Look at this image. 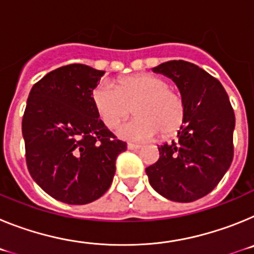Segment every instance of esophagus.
I'll return each instance as SVG.
<instances>
[{"label": "esophagus", "mask_w": 254, "mask_h": 254, "mask_svg": "<svg viewBox=\"0 0 254 254\" xmlns=\"http://www.w3.org/2000/svg\"><path fill=\"white\" fill-rule=\"evenodd\" d=\"M127 149L128 150H138L140 145H134V143H127Z\"/></svg>", "instance_id": "esophagus-1"}]
</instances>
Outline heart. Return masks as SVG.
I'll use <instances>...</instances> for the list:
<instances>
[{"label": "heart", "mask_w": 254, "mask_h": 254, "mask_svg": "<svg viewBox=\"0 0 254 254\" xmlns=\"http://www.w3.org/2000/svg\"><path fill=\"white\" fill-rule=\"evenodd\" d=\"M96 116L109 129L117 128L132 112L131 122L122 126L118 136L125 140L143 141L172 137L183 125L185 100L178 91L169 87L164 77L152 73H136L117 80L116 86L102 81L91 91Z\"/></svg>", "instance_id": "1"}]
</instances>
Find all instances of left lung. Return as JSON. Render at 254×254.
<instances>
[{
  "instance_id": "left-lung-1",
  "label": "left lung",
  "mask_w": 254,
  "mask_h": 254,
  "mask_svg": "<svg viewBox=\"0 0 254 254\" xmlns=\"http://www.w3.org/2000/svg\"><path fill=\"white\" fill-rule=\"evenodd\" d=\"M172 78L185 100L178 140L163 143L159 160L146 168L159 194L176 202H192L210 193L233 161L235 116L219 80L186 61H169L152 68Z\"/></svg>"
}]
</instances>
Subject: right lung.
<instances>
[{"instance_id": "obj_1", "label": "right lung", "mask_w": 254, "mask_h": 254, "mask_svg": "<svg viewBox=\"0 0 254 254\" xmlns=\"http://www.w3.org/2000/svg\"><path fill=\"white\" fill-rule=\"evenodd\" d=\"M104 71L68 64L31 87L22 117L26 165L44 192L68 205L90 203L108 190L126 142L98 118L91 91Z\"/></svg>"}]
</instances>
